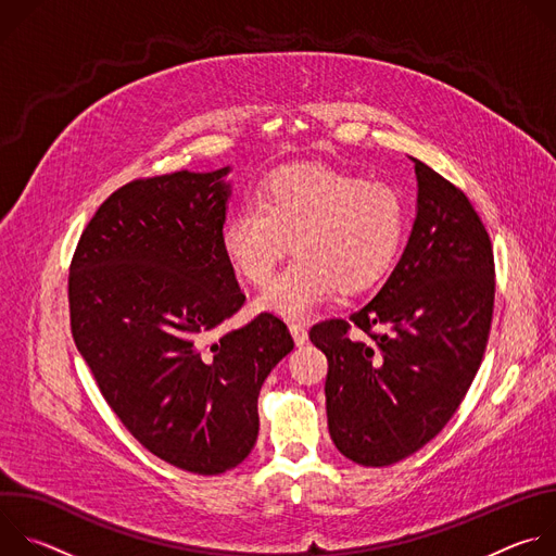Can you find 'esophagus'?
Returning <instances> with one entry per match:
<instances>
[{
	"instance_id": "esophagus-1",
	"label": "esophagus",
	"mask_w": 556,
	"mask_h": 556,
	"mask_svg": "<svg viewBox=\"0 0 556 556\" xmlns=\"http://www.w3.org/2000/svg\"><path fill=\"white\" fill-rule=\"evenodd\" d=\"M288 330H290V334H292L296 345H305L307 343V330L301 324H290Z\"/></svg>"
}]
</instances>
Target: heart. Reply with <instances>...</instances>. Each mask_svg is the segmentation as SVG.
I'll return each mask as SVG.
<instances>
[{
  "label": "heart",
  "mask_w": 556,
  "mask_h": 556,
  "mask_svg": "<svg viewBox=\"0 0 556 556\" xmlns=\"http://www.w3.org/2000/svg\"><path fill=\"white\" fill-rule=\"evenodd\" d=\"M407 206L384 182L324 165L286 167L260 189L257 202L237 208L222 230L232 268L262 286L290 249L296 257L260 294L257 307L303 319L339 288L374 286L399 257Z\"/></svg>",
  "instance_id": "1"
}]
</instances>
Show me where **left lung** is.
<instances>
[{"label":"left lung","instance_id":"1","mask_svg":"<svg viewBox=\"0 0 556 556\" xmlns=\"http://www.w3.org/2000/svg\"><path fill=\"white\" fill-rule=\"evenodd\" d=\"M412 161L418 204L401 262L348 321L309 330L328 356L332 442L363 466L401 462L444 429L480 369L493 319L495 262L480 215L455 185ZM352 327L368 337L352 338Z\"/></svg>","mask_w":556,"mask_h":556}]
</instances>
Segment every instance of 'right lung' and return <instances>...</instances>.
<instances>
[{"instance_id": "add662e5", "label": "right lung", "mask_w": 556, "mask_h": 556, "mask_svg": "<svg viewBox=\"0 0 556 556\" xmlns=\"http://www.w3.org/2000/svg\"><path fill=\"white\" fill-rule=\"evenodd\" d=\"M228 172L121 187L86 226L67 277L72 337L103 399L147 451L198 475L244 462L260 389L294 348L270 312L213 339L247 301L222 247Z\"/></svg>"}]
</instances>
